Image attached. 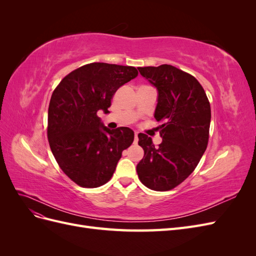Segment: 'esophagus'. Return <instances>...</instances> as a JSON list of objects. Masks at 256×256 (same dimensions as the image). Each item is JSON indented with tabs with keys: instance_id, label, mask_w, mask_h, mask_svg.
<instances>
[{
	"instance_id": "obj_1",
	"label": "esophagus",
	"mask_w": 256,
	"mask_h": 256,
	"mask_svg": "<svg viewBox=\"0 0 256 256\" xmlns=\"http://www.w3.org/2000/svg\"><path fill=\"white\" fill-rule=\"evenodd\" d=\"M138 141V134L136 132V134H134V144H136Z\"/></svg>"
}]
</instances>
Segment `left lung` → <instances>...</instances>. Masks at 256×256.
I'll return each mask as SVG.
<instances>
[{
    "instance_id": "8db88e82",
    "label": "left lung",
    "mask_w": 256,
    "mask_h": 256,
    "mask_svg": "<svg viewBox=\"0 0 256 256\" xmlns=\"http://www.w3.org/2000/svg\"><path fill=\"white\" fill-rule=\"evenodd\" d=\"M138 69L158 90L154 118L161 122L162 138L154 146L148 136L138 134L144 150L138 176L147 188L168 191L194 171L207 148L210 104L202 85L188 72L168 64Z\"/></svg>"
}]
</instances>
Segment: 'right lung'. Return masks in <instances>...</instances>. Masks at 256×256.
<instances>
[{
  "mask_svg": "<svg viewBox=\"0 0 256 256\" xmlns=\"http://www.w3.org/2000/svg\"><path fill=\"white\" fill-rule=\"evenodd\" d=\"M138 74L132 66L90 63L68 74L53 90L49 145L62 171L80 187L97 188L109 182L122 150L132 144V130L108 129L97 113L109 112L116 90Z\"/></svg>",
  "mask_w": 256,
  "mask_h": 256,
  "instance_id": "right-lung-1",
  "label": "right lung"
}]
</instances>
